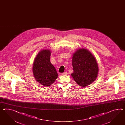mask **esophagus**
I'll list each match as a JSON object with an SVG mask.
<instances>
[{
    "instance_id": "obj_1",
    "label": "esophagus",
    "mask_w": 125,
    "mask_h": 125,
    "mask_svg": "<svg viewBox=\"0 0 125 125\" xmlns=\"http://www.w3.org/2000/svg\"><path fill=\"white\" fill-rule=\"evenodd\" d=\"M67 72H64L63 73H62V75H67Z\"/></svg>"
}]
</instances>
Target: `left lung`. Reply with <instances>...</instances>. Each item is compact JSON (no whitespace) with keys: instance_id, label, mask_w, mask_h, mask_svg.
<instances>
[{"instance_id":"obj_1","label":"left lung","mask_w":125,"mask_h":125,"mask_svg":"<svg viewBox=\"0 0 125 125\" xmlns=\"http://www.w3.org/2000/svg\"><path fill=\"white\" fill-rule=\"evenodd\" d=\"M74 80L80 86H88L96 80L98 73V66L96 58L85 48L78 49L72 58Z\"/></svg>"}]
</instances>
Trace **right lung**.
Here are the masks:
<instances>
[{"mask_svg": "<svg viewBox=\"0 0 125 125\" xmlns=\"http://www.w3.org/2000/svg\"><path fill=\"white\" fill-rule=\"evenodd\" d=\"M50 56L49 50H42L36 57L32 66L35 79L45 86L51 85L58 77L56 69L50 62Z\"/></svg>", "mask_w": 125, "mask_h": 125, "instance_id": "add662e5", "label": "right lung"}]
</instances>
